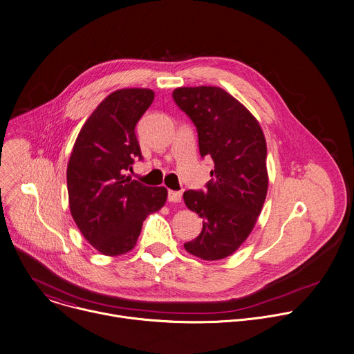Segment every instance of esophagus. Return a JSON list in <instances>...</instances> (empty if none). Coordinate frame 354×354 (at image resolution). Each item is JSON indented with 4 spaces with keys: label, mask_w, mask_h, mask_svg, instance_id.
Here are the masks:
<instances>
[{
    "label": "esophagus",
    "mask_w": 354,
    "mask_h": 354,
    "mask_svg": "<svg viewBox=\"0 0 354 354\" xmlns=\"http://www.w3.org/2000/svg\"><path fill=\"white\" fill-rule=\"evenodd\" d=\"M168 200L171 201V203H180V201H182V192L169 190L168 192Z\"/></svg>",
    "instance_id": "34e87169"
}]
</instances>
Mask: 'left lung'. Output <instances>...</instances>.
I'll list each match as a JSON object with an SVG mask.
<instances>
[{"mask_svg": "<svg viewBox=\"0 0 354 354\" xmlns=\"http://www.w3.org/2000/svg\"><path fill=\"white\" fill-rule=\"evenodd\" d=\"M172 96L197 129L200 156L214 161L207 190L183 193L187 209L203 218V230L185 249L203 261L224 259L249 236L265 203V134L254 115L223 88L182 86Z\"/></svg>", "mask_w": 354, "mask_h": 354, "instance_id": "8db88e82", "label": "left lung"}]
</instances>
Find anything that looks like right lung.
<instances>
[{"label": "right lung", "mask_w": 354, "mask_h": 354, "mask_svg": "<svg viewBox=\"0 0 354 354\" xmlns=\"http://www.w3.org/2000/svg\"><path fill=\"white\" fill-rule=\"evenodd\" d=\"M154 100L147 88L118 89L82 126L67 167L71 216L85 239L108 257L131 250L142 221L167 201L165 187L127 176L142 160L136 124Z\"/></svg>", "instance_id": "right-lung-1"}]
</instances>
